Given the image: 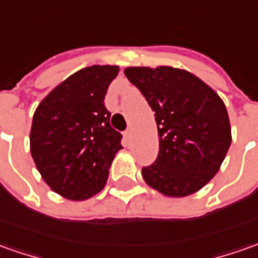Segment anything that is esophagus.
Segmentation results:
<instances>
[{"instance_id":"1","label":"esophagus","mask_w":258,"mask_h":258,"mask_svg":"<svg viewBox=\"0 0 258 258\" xmlns=\"http://www.w3.org/2000/svg\"><path fill=\"white\" fill-rule=\"evenodd\" d=\"M131 134H133V131H131V128L125 130V131H124V137H125L127 140H130V138H131Z\"/></svg>"}]
</instances>
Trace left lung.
Listing matches in <instances>:
<instances>
[{"label": "left lung", "mask_w": 258, "mask_h": 258, "mask_svg": "<svg viewBox=\"0 0 258 258\" xmlns=\"http://www.w3.org/2000/svg\"><path fill=\"white\" fill-rule=\"evenodd\" d=\"M155 113L159 152L143 168L148 186L169 198L202 189L225 159L232 128L223 100L185 69L131 66L124 69Z\"/></svg>", "instance_id": "8db88e82"}]
</instances>
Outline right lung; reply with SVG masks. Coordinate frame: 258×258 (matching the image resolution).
I'll list each match as a JSON object with an SVG mask.
<instances>
[{
	"instance_id": "add662e5",
	"label": "right lung",
	"mask_w": 258,
	"mask_h": 258,
	"mask_svg": "<svg viewBox=\"0 0 258 258\" xmlns=\"http://www.w3.org/2000/svg\"><path fill=\"white\" fill-rule=\"evenodd\" d=\"M115 64H93L63 80L36 107L29 134L33 162L57 195L86 201L106 185L121 150V134L110 125L107 89Z\"/></svg>"
}]
</instances>
